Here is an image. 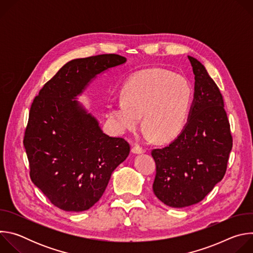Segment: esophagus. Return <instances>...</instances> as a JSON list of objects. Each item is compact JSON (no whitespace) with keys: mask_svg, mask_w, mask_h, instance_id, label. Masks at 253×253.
<instances>
[{"mask_svg":"<svg viewBox=\"0 0 253 253\" xmlns=\"http://www.w3.org/2000/svg\"><path fill=\"white\" fill-rule=\"evenodd\" d=\"M131 151H132V153H133V154H142V153L144 152V150H143L140 146H137V145H136V146H134V147L132 148V150H131Z\"/></svg>","mask_w":253,"mask_h":253,"instance_id":"esophagus-1","label":"esophagus"}]
</instances>
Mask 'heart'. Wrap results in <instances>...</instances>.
<instances>
[{
	"label": "heart",
	"instance_id": "b5f03b06",
	"mask_svg": "<svg viewBox=\"0 0 253 253\" xmlns=\"http://www.w3.org/2000/svg\"><path fill=\"white\" fill-rule=\"evenodd\" d=\"M123 99L109 103V113L122 132L136 130L141 123L149 137L159 141L174 138L186 124L193 101V89L182 75L164 69L144 70L123 86Z\"/></svg>",
	"mask_w": 253,
	"mask_h": 253
}]
</instances>
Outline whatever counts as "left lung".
<instances>
[{
    "label": "left lung",
    "instance_id": "8db88e82",
    "mask_svg": "<svg viewBox=\"0 0 253 253\" xmlns=\"http://www.w3.org/2000/svg\"><path fill=\"white\" fill-rule=\"evenodd\" d=\"M195 75L186 125L168 146L152 150L153 192L164 204L182 208L200 202L220 182L232 149L222 95L205 67L188 56Z\"/></svg>",
    "mask_w": 253,
    "mask_h": 253
}]
</instances>
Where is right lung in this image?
I'll return each mask as SVG.
<instances>
[{"mask_svg":"<svg viewBox=\"0 0 253 253\" xmlns=\"http://www.w3.org/2000/svg\"><path fill=\"white\" fill-rule=\"evenodd\" d=\"M126 61L116 54L72 60L32 103L23 141L30 177L62 210L91 208L129 155L128 142L103 133L98 120L77 100L97 75Z\"/></svg>","mask_w":253,"mask_h":253,"instance_id":"1","label":"right lung"}]
</instances>
